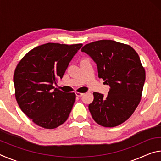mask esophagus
I'll return each mask as SVG.
<instances>
[{"label":"esophagus","mask_w":161,"mask_h":161,"mask_svg":"<svg viewBox=\"0 0 161 161\" xmlns=\"http://www.w3.org/2000/svg\"><path fill=\"white\" fill-rule=\"evenodd\" d=\"M75 94H76V96L77 97H81L84 95V93H80V92H75Z\"/></svg>","instance_id":"34e87169"}]
</instances>
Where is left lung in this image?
Here are the masks:
<instances>
[{
	"label": "left lung",
	"mask_w": 161,
	"mask_h": 161,
	"mask_svg": "<svg viewBox=\"0 0 161 161\" xmlns=\"http://www.w3.org/2000/svg\"><path fill=\"white\" fill-rule=\"evenodd\" d=\"M81 51L96 62L99 77L110 86L106 97L93 93L89 105L92 118L102 126H119L132 115L141 101L146 72L139 56L130 46L110 40L89 43Z\"/></svg>",
	"instance_id": "left-lung-1"
}]
</instances>
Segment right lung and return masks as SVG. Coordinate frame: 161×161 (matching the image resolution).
I'll list each match as a JSON object with an SVG mask.
<instances>
[{
    "label": "right lung",
    "instance_id": "right-lung-1",
    "mask_svg": "<svg viewBox=\"0 0 161 161\" xmlns=\"http://www.w3.org/2000/svg\"><path fill=\"white\" fill-rule=\"evenodd\" d=\"M82 44L46 43L28 52L19 62L13 77L15 99L20 109L37 126L53 129L69 117L75 93L54 88Z\"/></svg>",
    "mask_w": 161,
    "mask_h": 161
}]
</instances>
